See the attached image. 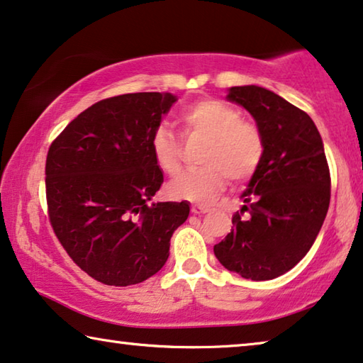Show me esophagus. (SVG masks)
I'll use <instances>...</instances> for the list:
<instances>
[{"mask_svg": "<svg viewBox=\"0 0 363 363\" xmlns=\"http://www.w3.org/2000/svg\"><path fill=\"white\" fill-rule=\"evenodd\" d=\"M191 212H192L194 215H205V213H208V208L199 207V205H196V207L191 208Z\"/></svg>", "mask_w": 363, "mask_h": 363, "instance_id": "esophagus-1", "label": "esophagus"}]
</instances>
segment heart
Returning a JSON list of instances; mask_svg holds the SVG:
<instances>
[{
    "instance_id": "heart-1",
    "label": "heart",
    "mask_w": 363,
    "mask_h": 363,
    "mask_svg": "<svg viewBox=\"0 0 363 363\" xmlns=\"http://www.w3.org/2000/svg\"><path fill=\"white\" fill-rule=\"evenodd\" d=\"M187 137L208 140L202 156L203 169L191 172L169 186V196L192 203L208 205L226 186V177L245 182L256 172L264 155V140L252 122L242 121L235 107L218 99L194 102L179 116ZM151 153L160 169L169 177L182 171L181 145L164 127L151 135Z\"/></svg>"
}]
</instances>
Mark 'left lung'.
<instances>
[{"mask_svg": "<svg viewBox=\"0 0 363 363\" xmlns=\"http://www.w3.org/2000/svg\"><path fill=\"white\" fill-rule=\"evenodd\" d=\"M226 99L256 121L264 155L241 194L231 233L213 252L241 277L270 280L306 256L326 218L331 177L323 140L306 112L261 86H233Z\"/></svg>", "mask_w": 363, "mask_h": 363, "instance_id": "left-lung-1", "label": "left lung"}]
</instances>
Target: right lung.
<instances>
[{
	"instance_id": "add662e5",
	"label": "right lung",
	"mask_w": 363,
	"mask_h": 363,
	"mask_svg": "<svg viewBox=\"0 0 363 363\" xmlns=\"http://www.w3.org/2000/svg\"><path fill=\"white\" fill-rule=\"evenodd\" d=\"M177 97L133 93L99 101L50 145L48 216L65 251L106 285L143 282L164 266L187 202H153L163 171L151 135Z\"/></svg>"
}]
</instances>
